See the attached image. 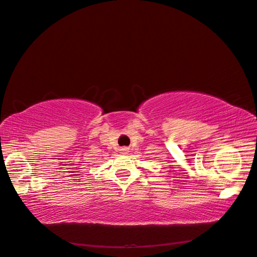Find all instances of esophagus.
Masks as SVG:
<instances>
[{
	"label": "esophagus",
	"instance_id": "obj_1",
	"mask_svg": "<svg viewBox=\"0 0 257 257\" xmlns=\"http://www.w3.org/2000/svg\"><path fill=\"white\" fill-rule=\"evenodd\" d=\"M124 151H126V148H124Z\"/></svg>",
	"mask_w": 257,
	"mask_h": 257
}]
</instances>
